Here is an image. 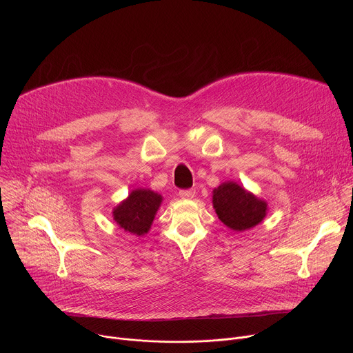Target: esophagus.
Masks as SVG:
<instances>
[{
    "instance_id": "obj_1",
    "label": "esophagus",
    "mask_w": 353,
    "mask_h": 353,
    "mask_svg": "<svg viewBox=\"0 0 353 353\" xmlns=\"http://www.w3.org/2000/svg\"><path fill=\"white\" fill-rule=\"evenodd\" d=\"M179 195L181 198H192L195 195V190L194 188H188V190H180Z\"/></svg>"
}]
</instances>
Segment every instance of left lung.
Masks as SVG:
<instances>
[{
	"label": "left lung",
	"instance_id": "1",
	"mask_svg": "<svg viewBox=\"0 0 353 353\" xmlns=\"http://www.w3.org/2000/svg\"><path fill=\"white\" fill-rule=\"evenodd\" d=\"M212 203L218 218L237 232L254 228L267 215V203L232 181L214 190Z\"/></svg>",
	"mask_w": 353,
	"mask_h": 353
}]
</instances>
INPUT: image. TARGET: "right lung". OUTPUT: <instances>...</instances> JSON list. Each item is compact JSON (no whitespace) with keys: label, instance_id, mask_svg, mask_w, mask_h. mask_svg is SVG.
Masks as SVG:
<instances>
[{"label":"right lung","instance_id":"obj_1","mask_svg":"<svg viewBox=\"0 0 353 353\" xmlns=\"http://www.w3.org/2000/svg\"><path fill=\"white\" fill-rule=\"evenodd\" d=\"M161 203L162 196L155 191L134 190L125 201L114 208L113 218L125 232L141 236L152 225Z\"/></svg>","mask_w":353,"mask_h":353}]
</instances>
